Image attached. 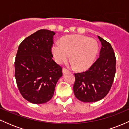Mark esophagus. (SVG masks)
Wrapping results in <instances>:
<instances>
[{
  "label": "esophagus",
  "instance_id": "obj_1",
  "mask_svg": "<svg viewBox=\"0 0 129 129\" xmlns=\"http://www.w3.org/2000/svg\"><path fill=\"white\" fill-rule=\"evenodd\" d=\"M62 73H63V74L69 73H70V71L68 70L67 69H66V68H63V69H62Z\"/></svg>",
  "mask_w": 129,
  "mask_h": 129
}]
</instances>
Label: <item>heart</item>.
<instances>
[{
	"mask_svg": "<svg viewBox=\"0 0 129 129\" xmlns=\"http://www.w3.org/2000/svg\"><path fill=\"white\" fill-rule=\"evenodd\" d=\"M60 43H54L51 52L57 63L66 61L70 56L71 60L77 70H86L94 62L98 51L97 41L93 38L80 35L63 37Z\"/></svg>",
	"mask_w": 129,
	"mask_h": 129,
	"instance_id": "heart-1",
	"label": "heart"
}]
</instances>
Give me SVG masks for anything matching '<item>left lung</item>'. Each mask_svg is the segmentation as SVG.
Here are the masks:
<instances>
[{
	"label": "left lung",
	"instance_id": "8db88e82",
	"mask_svg": "<svg viewBox=\"0 0 129 129\" xmlns=\"http://www.w3.org/2000/svg\"><path fill=\"white\" fill-rule=\"evenodd\" d=\"M98 38L102 45L99 58L86 72L75 74L74 93L84 103L96 102L106 96L116 73V57L112 45L101 37Z\"/></svg>",
	"mask_w": 129,
	"mask_h": 129
}]
</instances>
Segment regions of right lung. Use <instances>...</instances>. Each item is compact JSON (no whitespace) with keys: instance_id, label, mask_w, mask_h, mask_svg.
I'll return each instance as SVG.
<instances>
[{"instance_id":"1","label":"right lung","mask_w":129,"mask_h":129,"mask_svg":"<svg viewBox=\"0 0 129 129\" xmlns=\"http://www.w3.org/2000/svg\"><path fill=\"white\" fill-rule=\"evenodd\" d=\"M54 35V31L40 29L19 46L14 62L16 82L22 96L31 103L49 101L62 76V67L52 59Z\"/></svg>"}]
</instances>
